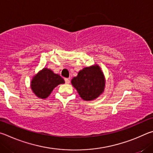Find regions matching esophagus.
<instances>
[{
	"instance_id": "34e87169",
	"label": "esophagus",
	"mask_w": 153,
	"mask_h": 153,
	"mask_svg": "<svg viewBox=\"0 0 153 153\" xmlns=\"http://www.w3.org/2000/svg\"><path fill=\"white\" fill-rule=\"evenodd\" d=\"M64 81H65V82H66V84H68V83H70V79H69L65 78V79H64Z\"/></svg>"
}]
</instances>
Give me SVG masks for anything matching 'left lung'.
I'll return each instance as SVG.
<instances>
[{
    "instance_id": "1",
    "label": "left lung",
    "mask_w": 153,
    "mask_h": 153,
    "mask_svg": "<svg viewBox=\"0 0 153 153\" xmlns=\"http://www.w3.org/2000/svg\"><path fill=\"white\" fill-rule=\"evenodd\" d=\"M105 82L101 68L97 64H95L80 71L78 75L72 79L71 83L82 100L91 101L103 92Z\"/></svg>"
}]
</instances>
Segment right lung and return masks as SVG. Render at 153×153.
<instances>
[{"label":"right lung","mask_w":153,"mask_h":153,"mask_svg":"<svg viewBox=\"0 0 153 153\" xmlns=\"http://www.w3.org/2000/svg\"><path fill=\"white\" fill-rule=\"evenodd\" d=\"M64 82V80L60 75L53 73L50 69L44 68L33 77L31 88L37 97L45 99L56 86Z\"/></svg>","instance_id":"add662e5"}]
</instances>
